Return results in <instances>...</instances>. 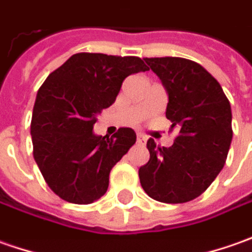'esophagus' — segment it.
<instances>
[{
  "label": "esophagus",
  "instance_id": "1",
  "mask_svg": "<svg viewBox=\"0 0 252 252\" xmlns=\"http://www.w3.org/2000/svg\"><path fill=\"white\" fill-rule=\"evenodd\" d=\"M136 142H138V143H141V145H143V143L146 142V138H145V136H143V135L138 134V136H136Z\"/></svg>",
  "mask_w": 252,
  "mask_h": 252
}]
</instances>
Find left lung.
Listing matches in <instances>:
<instances>
[{
  "label": "left lung",
  "mask_w": 252,
  "mask_h": 252,
  "mask_svg": "<svg viewBox=\"0 0 252 252\" xmlns=\"http://www.w3.org/2000/svg\"><path fill=\"white\" fill-rule=\"evenodd\" d=\"M145 61L169 94L166 117L180 132L170 148L148 141L151 158L139 167L141 186L159 202L184 204L201 195L224 166L233 138L230 103L219 82L191 60Z\"/></svg>",
  "instance_id": "1"
}]
</instances>
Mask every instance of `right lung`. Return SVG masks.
<instances>
[{
    "label": "right lung",
    "mask_w": 252,
    "mask_h": 252,
    "mask_svg": "<svg viewBox=\"0 0 252 252\" xmlns=\"http://www.w3.org/2000/svg\"><path fill=\"white\" fill-rule=\"evenodd\" d=\"M149 68L139 57L78 53L37 92L31 135L33 156L54 194L71 204L97 201L109 188L111 169L136 141L131 128L96 135L97 114L117 97L123 81Z\"/></svg>",
    "instance_id": "obj_1"
}]
</instances>
